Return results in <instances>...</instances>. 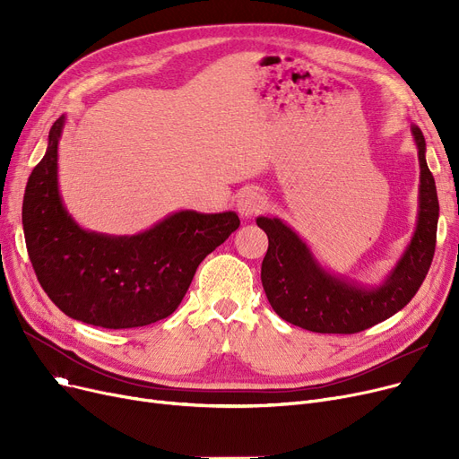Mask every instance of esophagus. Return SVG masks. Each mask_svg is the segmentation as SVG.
Returning a JSON list of instances; mask_svg holds the SVG:
<instances>
[{
	"mask_svg": "<svg viewBox=\"0 0 459 459\" xmlns=\"http://www.w3.org/2000/svg\"><path fill=\"white\" fill-rule=\"evenodd\" d=\"M264 206H266V199H264V195L258 191H247L244 193L242 199L238 201V212L242 217H251L262 212Z\"/></svg>",
	"mask_w": 459,
	"mask_h": 459,
	"instance_id": "1",
	"label": "esophagus"
}]
</instances>
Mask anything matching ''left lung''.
Returning a JSON list of instances; mask_svg holds the SVG:
<instances>
[{"mask_svg":"<svg viewBox=\"0 0 459 459\" xmlns=\"http://www.w3.org/2000/svg\"><path fill=\"white\" fill-rule=\"evenodd\" d=\"M411 135L420 165L417 229L383 282L365 286L327 272L298 232L279 217H256L270 242L262 260V286L282 320L315 333L351 334L391 318L419 292L436 253L439 201L426 163L424 135L415 125Z\"/></svg>","mask_w":459,"mask_h":459,"instance_id":"left-lung-1","label":"left lung"}]
</instances>
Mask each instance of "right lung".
I'll use <instances>...</instances> for the list:
<instances>
[{
	"mask_svg": "<svg viewBox=\"0 0 459 459\" xmlns=\"http://www.w3.org/2000/svg\"><path fill=\"white\" fill-rule=\"evenodd\" d=\"M61 115L22 204L23 236L44 292L66 316L130 329L173 315L199 264L239 227L236 212L180 210L134 236L82 229L63 204L57 180Z\"/></svg>",
	"mask_w": 459,
	"mask_h": 459,
	"instance_id": "add662e5",
	"label": "right lung"
}]
</instances>
